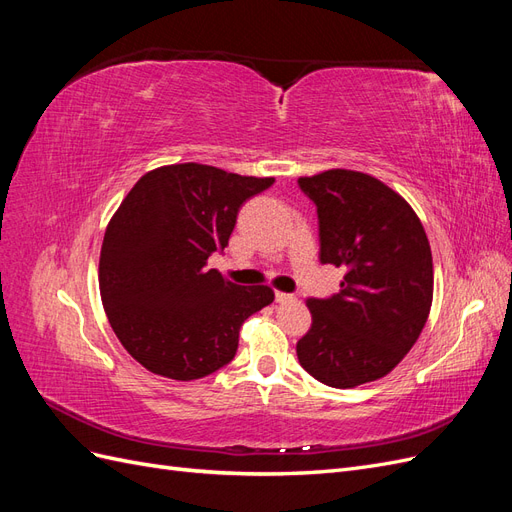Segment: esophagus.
Segmentation results:
<instances>
[{
    "mask_svg": "<svg viewBox=\"0 0 512 512\" xmlns=\"http://www.w3.org/2000/svg\"><path fill=\"white\" fill-rule=\"evenodd\" d=\"M275 301L277 303H290V301H294V297L288 292H275Z\"/></svg>",
    "mask_w": 512,
    "mask_h": 512,
    "instance_id": "34e87169",
    "label": "esophagus"
}]
</instances>
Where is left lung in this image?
I'll use <instances>...</instances> for the list:
<instances>
[{
	"mask_svg": "<svg viewBox=\"0 0 512 512\" xmlns=\"http://www.w3.org/2000/svg\"><path fill=\"white\" fill-rule=\"evenodd\" d=\"M314 200L320 262L344 267L342 288L307 299L312 327L297 342L301 367L333 389L384 378L421 335L433 299L425 228L389 185L359 170L299 177Z\"/></svg>",
	"mask_w": 512,
	"mask_h": 512,
	"instance_id": "obj_1",
	"label": "left lung"
}]
</instances>
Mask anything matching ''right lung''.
<instances>
[{
  "label": "right lung",
  "instance_id": "add662e5",
  "mask_svg": "<svg viewBox=\"0 0 512 512\" xmlns=\"http://www.w3.org/2000/svg\"><path fill=\"white\" fill-rule=\"evenodd\" d=\"M273 181L170 164L123 198L104 232L100 297L121 346L151 374L183 382L213 374L235 359L241 324L273 303L269 286H239L207 269L241 205Z\"/></svg>",
  "mask_w": 512,
  "mask_h": 512
}]
</instances>
